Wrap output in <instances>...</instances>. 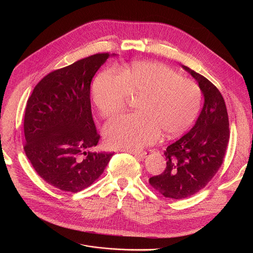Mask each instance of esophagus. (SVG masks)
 <instances>
[{
  "label": "esophagus",
  "mask_w": 253,
  "mask_h": 253,
  "mask_svg": "<svg viewBox=\"0 0 253 253\" xmlns=\"http://www.w3.org/2000/svg\"><path fill=\"white\" fill-rule=\"evenodd\" d=\"M132 154H134L135 156H137V157H139V158H145L146 156H147V154H148V152L147 151H140V152H134V151H130Z\"/></svg>",
  "instance_id": "34e87169"
}]
</instances>
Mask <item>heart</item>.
Listing matches in <instances>:
<instances>
[{
	"label": "heart",
	"instance_id": "heart-1",
	"mask_svg": "<svg viewBox=\"0 0 253 253\" xmlns=\"http://www.w3.org/2000/svg\"><path fill=\"white\" fill-rule=\"evenodd\" d=\"M129 96H139L138 112L120 116L105 127L108 145L136 151L164 137H175L195 120L202 103L198 84L183 79L172 68L155 62H134L105 70L93 84V101L102 118L121 113Z\"/></svg>",
	"mask_w": 253,
	"mask_h": 253
}]
</instances>
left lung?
Returning <instances> with one entry per match:
<instances>
[{
    "instance_id": "8db88e82",
    "label": "left lung",
    "mask_w": 253,
    "mask_h": 253,
    "mask_svg": "<svg viewBox=\"0 0 253 253\" xmlns=\"http://www.w3.org/2000/svg\"><path fill=\"white\" fill-rule=\"evenodd\" d=\"M204 96V106L193 128L166 148L165 170L149 178L164 197L183 199L204 188L223 163L229 141V121L224 99L208 79L182 66Z\"/></svg>"
}]
</instances>
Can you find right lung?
<instances>
[{
	"mask_svg": "<svg viewBox=\"0 0 253 253\" xmlns=\"http://www.w3.org/2000/svg\"><path fill=\"white\" fill-rule=\"evenodd\" d=\"M111 56L98 53L55 70L35 86L24 117V151L50 185L76 193L102 175L113 153L92 152L100 139L90 101V85Z\"/></svg>",
	"mask_w": 253,
	"mask_h": 253,
	"instance_id": "obj_1",
	"label": "right lung"
}]
</instances>
